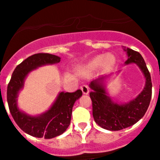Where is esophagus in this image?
I'll list each match as a JSON object with an SVG mask.
<instances>
[{"label": "esophagus", "instance_id": "34e87169", "mask_svg": "<svg viewBox=\"0 0 160 160\" xmlns=\"http://www.w3.org/2000/svg\"><path fill=\"white\" fill-rule=\"evenodd\" d=\"M80 89H81L83 94H88V93H89V88H88V87L86 86V85H82V86L80 87Z\"/></svg>", "mask_w": 160, "mask_h": 160}]
</instances>
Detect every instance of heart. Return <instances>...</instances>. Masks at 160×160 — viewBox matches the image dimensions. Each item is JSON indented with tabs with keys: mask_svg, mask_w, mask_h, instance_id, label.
I'll list each match as a JSON object with an SVG mask.
<instances>
[{
	"mask_svg": "<svg viewBox=\"0 0 160 160\" xmlns=\"http://www.w3.org/2000/svg\"><path fill=\"white\" fill-rule=\"evenodd\" d=\"M114 63H115V58L113 55H98L89 61V62L85 67V70L91 72L98 70L102 66L104 69H109L113 67Z\"/></svg>",
	"mask_w": 160,
	"mask_h": 160,
	"instance_id": "obj_1",
	"label": "heart"
}]
</instances>
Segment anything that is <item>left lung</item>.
<instances>
[{
	"mask_svg": "<svg viewBox=\"0 0 160 160\" xmlns=\"http://www.w3.org/2000/svg\"><path fill=\"white\" fill-rule=\"evenodd\" d=\"M128 59L125 64L135 62L139 67L146 77V87L135 99L128 104H118L106 95L101 83L104 78L93 80L90 87L93 117L95 122L104 129L119 131L132 126L146 114L152 98V80L146 64L138 52L127 49Z\"/></svg>",
	"mask_w": 160,
	"mask_h": 160,
	"instance_id": "1",
	"label": "left lung"
}]
</instances>
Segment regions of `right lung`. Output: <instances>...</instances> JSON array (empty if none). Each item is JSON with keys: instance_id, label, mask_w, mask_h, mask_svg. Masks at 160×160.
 Wrapping results in <instances>:
<instances>
[{"instance_id": "obj_1", "label": "right lung", "mask_w": 160, "mask_h": 160, "mask_svg": "<svg viewBox=\"0 0 160 160\" xmlns=\"http://www.w3.org/2000/svg\"><path fill=\"white\" fill-rule=\"evenodd\" d=\"M60 59L49 53L32 55L16 67L8 85L7 101L11 115L19 128L32 136L48 139L63 133L70 124L72 106L82 96L80 90L72 93L61 92L51 108L38 117L27 115L18 108V93L23 87L24 80L28 72L40 66L59 62Z\"/></svg>"}]
</instances>
